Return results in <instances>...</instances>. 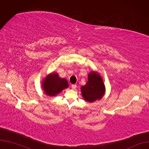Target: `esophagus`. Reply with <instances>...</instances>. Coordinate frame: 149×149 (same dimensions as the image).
Instances as JSON below:
<instances>
[{
    "mask_svg": "<svg viewBox=\"0 0 149 149\" xmlns=\"http://www.w3.org/2000/svg\"><path fill=\"white\" fill-rule=\"evenodd\" d=\"M76 87H77V85H76V84H73L72 86H71V88H72V89L74 90V89H76Z\"/></svg>",
    "mask_w": 149,
    "mask_h": 149,
    "instance_id": "obj_1",
    "label": "esophagus"
}]
</instances>
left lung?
Listing matches in <instances>:
<instances>
[{"label":"left lung","mask_w":149,"mask_h":149,"mask_svg":"<svg viewBox=\"0 0 149 149\" xmlns=\"http://www.w3.org/2000/svg\"><path fill=\"white\" fill-rule=\"evenodd\" d=\"M82 95L86 101L94 102L100 100L105 91L103 80L99 73L91 71L88 75V81L81 88Z\"/></svg>","instance_id":"8db88e82"}]
</instances>
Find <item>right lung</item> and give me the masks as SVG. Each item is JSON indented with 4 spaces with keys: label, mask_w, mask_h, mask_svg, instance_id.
<instances>
[{
    "label": "right lung",
    "mask_w": 149,
    "mask_h": 149,
    "mask_svg": "<svg viewBox=\"0 0 149 149\" xmlns=\"http://www.w3.org/2000/svg\"><path fill=\"white\" fill-rule=\"evenodd\" d=\"M43 89L45 94L50 96H55L64 89L68 87L66 79L61 78L57 73H53L49 74L42 83Z\"/></svg>",
    "instance_id": "right-lung-1"
}]
</instances>
